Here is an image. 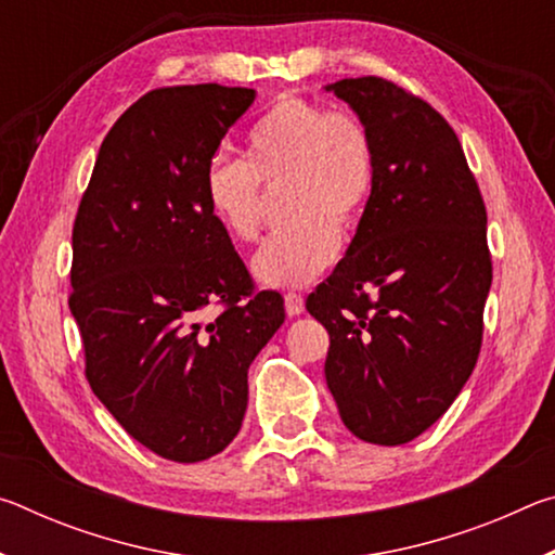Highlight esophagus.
Segmentation results:
<instances>
[{
	"label": "esophagus",
	"instance_id": "34e87169",
	"mask_svg": "<svg viewBox=\"0 0 555 555\" xmlns=\"http://www.w3.org/2000/svg\"><path fill=\"white\" fill-rule=\"evenodd\" d=\"M284 306H286V313L294 318V315H300L306 311V304H304V296L296 294V291H288V294L284 296Z\"/></svg>",
	"mask_w": 555,
	"mask_h": 555
}]
</instances>
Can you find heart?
<instances>
[{
    "label": "heart",
    "mask_w": 555,
    "mask_h": 555,
    "mask_svg": "<svg viewBox=\"0 0 555 555\" xmlns=\"http://www.w3.org/2000/svg\"><path fill=\"white\" fill-rule=\"evenodd\" d=\"M374 178V139L360 117L284 95L249 127L244 158H210L203 195L230 237L251 242L261 230V185H284L281 215L288 222L261 244L251 271L261 284L291 288L333 264L336 232L360 224Z\"/></svg>",
    "instance_id": "1"
}]
</instances>
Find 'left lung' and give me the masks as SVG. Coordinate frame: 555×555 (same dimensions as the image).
I'll return each instance as SVG.
<instances>
[{
	"label": "left lung",
	"instance_id": "left-lung-1",
	"mask_svg": "<svg viewBox=\"0 0 555 555\" xmlns=\"http://www.w3.org/2000/svg\"><path fill=\"white\" fill-rule=\"evenodd\" d=\"M374 139L377 178L347 255L306 300L325 325V382L360 440L401 446L475 370L492 286L487 210L453 127L384 78L325 86Z\"/></svg>",
	"mask_w": 555,
	"mask_h": 555
}]
</instances>
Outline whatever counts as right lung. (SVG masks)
<instances>
[{"label": "right lung", "instance_id": "1", "mask_svg": "<svg viewBox=\"0 0 555 555\" xmlns=\"http://www.w3.org/2000/svg\"><path fill=\"white\" fill-rule=\"evenodd\" d=\"M255 95L218 82L146 92L107 131L73 224L86 377L131 438L173 463L240 434L249 364L286 318L203 195L205 166Z\"/></svg>", "mask_w": 555, "mask_h": 555}]
</instances>
